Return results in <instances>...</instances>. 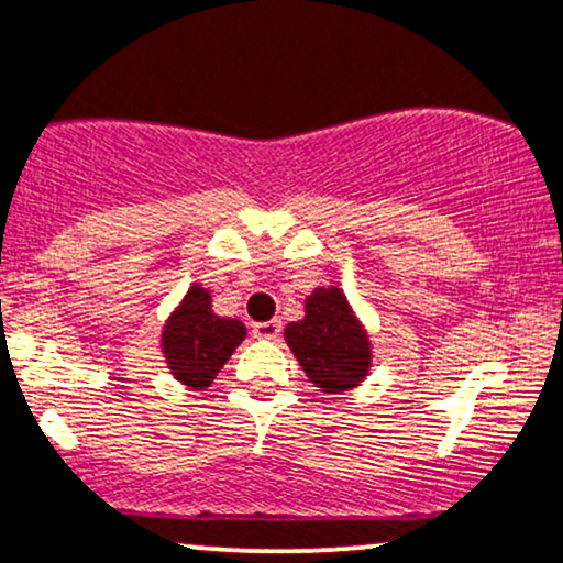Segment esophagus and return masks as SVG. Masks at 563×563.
<instances>
[{"label":"esophagus","mask_w":563,"mask_h":563,"mask_svg":"<svg viewBox=\"0 0 563 563\" xmlns=\"http://www.w3.org/2000/svg\"><path fill=\"white\" fill-rule=\"evenodd\" d=\"M283 324L277 320H269V322H256L254 324V335L256 338H264V341H275L277 335H280Z\"/></svg>","instance_id":"obj_1"}]
</instances>
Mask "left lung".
I'll use <instances>...</instances> for the list:
<instances>
[{
    "label": "left lung",
    "instance_id": "obj_1",
    "mask_svg": "<svg viewBox=\"0 0 563 563\" xmlns=\"http://www.w3.org/2000/svg\"><path fill=\"white\" fill-rule=\"evenodd\" d=\"M286 341L309 380L324 393L356 388L367 377V333L338 288H317L309 296L307 317L288 324Z\"/></svg>",
    "mask_w": 563,
    "mask_h": 563
}]
</instances>
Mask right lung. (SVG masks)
<instances>
[{
	"label": "right lung",
	"instance_id": "add662e5",
	"mask_svg": "<svg viewBox=\"0 0 563 563\" xmlns=\"http://www.w3.org/2000/svg\"><path fill=\"white\" fill-rule=\"evenodd\" d=\"M243 335L246 328L239 320L217 317L212 311V296L205 288L194 286L180 309L165 324L162 349L173 375L183 385L201 390L214 380Z\"/></svg>",
	"mask_w": 563,
	"mask_h": 563
}]
</instances>
